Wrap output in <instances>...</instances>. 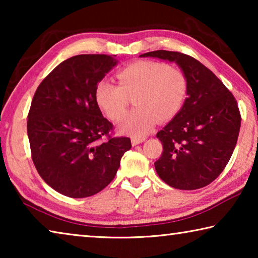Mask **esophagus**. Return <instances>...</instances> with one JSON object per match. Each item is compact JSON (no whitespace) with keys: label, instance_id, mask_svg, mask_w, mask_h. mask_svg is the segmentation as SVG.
Here are the masks:
<instances>
[{"label":"esophagus","instance_id":"34e87169","mask_svg":"<svg viewBox=\"0 0 258 258\" xmlns=\"http://www.w3.org/2000/svg\"><path fill=\"white\" fill-rule=\"evenodd\" d=\"M146 138L145 137H132V145L133 146H137V145H140V143H142L143 141H145Z\"/></svg>","mask_w":258,"mask_h":258}]
</instances>
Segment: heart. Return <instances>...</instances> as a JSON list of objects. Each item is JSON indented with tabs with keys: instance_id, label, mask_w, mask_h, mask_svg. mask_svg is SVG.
Masks as SVG:
<instances>
[{
	"instance_id": "heart-1",
	"label": "heart",
	"mask_w": 258,
	"mask_h": 258,
	"mask_svg": "<svg viewBox=\"0 0 258 258\" xmlns=\"http://www.w3.org/2000/svg\"><path fill=\"white\" fill-rule=\"evenodd\" d=\"M119 84L100 81L94 91L98 106L110 119H118L127 109L130 98H134L137 108L119 120L125 132L143 135L157 120L173 118L184 103L189 81L185 73L167 63L139 60L117 73Z\"/></svg>"
}]
</instances>
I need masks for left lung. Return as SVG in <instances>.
I'll return each mask as SVG.
<instances>
[{"mask_svg": "<svg viewBox=\"0 0 258 258\" xmlns=\"http://www.w3.org/2000/svg\"><path fill=\"white\" fill-rule=\"evenodd\" d=\"M140 56L175 61L189 81L176 116L157 133L163 154L157 174L175 189L196 190L223 172L237 145L241 115L237 100L212 71L181 52L157 50Z\"/></svg>", "mask_w": 258, "mask_h": 258, "instance_id": "left-lung-1", "label": "left lung"}]
</instances>
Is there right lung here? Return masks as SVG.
I'll use <instances>...</instances> for the list:
<instances>
[{"label": "right lung", "instance_id": "right-lung-1", "mask_svg": "<svg viewBox=\"0 0 258 258\" xmlns=\"http://www.w3.org/2000/svg\"><path fill=\"white\" fill-rule=\"evenodd\" d=\"M116 55L80 54L58 64L38 85L27 133L32 159L52 189L71 198L103 190L131 149V139L113 138L102 116L95 86L117 63Z\"/></svg>", "mask_w": 258, "mask_h": 258}]
</instances>
